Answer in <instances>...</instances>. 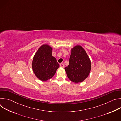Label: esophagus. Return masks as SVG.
<instances>
[{"mask_svg":"<svg viewBox=\"0 0 121 121\" xmlns=\"http://www.w3.org/2000/svg\"><path fill=\"white\" fill-rule=\"evenodd\" d=\"M60 66L61 67H64V65L63 64H62V63H61L60 64Z\"/></svg>","mask_w":121,"mask_h":121,"instance_id":"34e87169","label":"esophagus"}]
</instances>
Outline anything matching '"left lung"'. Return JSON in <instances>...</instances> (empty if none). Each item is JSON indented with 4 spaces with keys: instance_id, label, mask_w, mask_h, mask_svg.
Here are the masks:
<instances>
[{
    "instance_id": "obj_1",
    "label": "left lung",
    "mask_w": 121,
    "mask_h": 121,
    "mask_svg": "<svg viewBox=\"0 0 121 121\" xmlns=\"http://www.w3.org/2000/svg\"><path fill=\"white\" fill-rule=\"evenodd\" d=\"M69 64L65 70L68 78L76 83L83 82L89 76L91 62L85 49L77 45L71 49Z\"/></svg>"
}]
</instances>
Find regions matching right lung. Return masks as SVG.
Returning a JSON list of instances; mask_svg holds the SVG:
<instances>
[{"label":"right lung","mask_w":121,"mask_h":121,"mask_svg":"<svg viewBox=\"0 0 121 121\" xmlns=\"http://www.w3.org/2000/svg\"><path fill=\"white\" fill-rule=\"evenodd\" d=\"M52 47L48 44H44L39 47L33 58V72L42 81L52 78L59 67L56 58L52 55Z\"/></svg>","instance_id":"right-lung-1"}]
</instances>
